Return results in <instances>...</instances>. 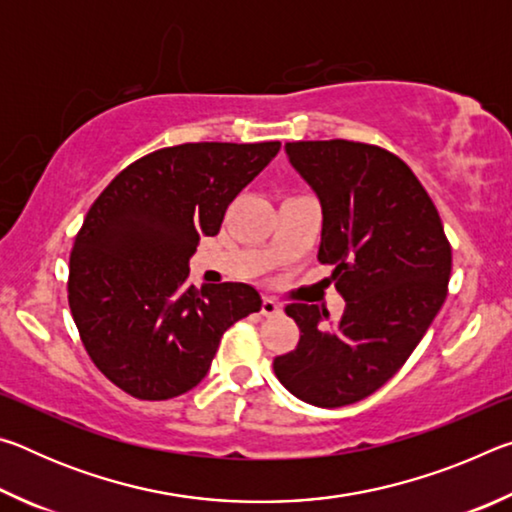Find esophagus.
Listing matches in <instances>:
<instances>
[{"mask_svg":"<svg viewBox=\"0 0 512 512\" xmlns=\"http://www.w3.org/2000/svg\"><path fill=\"white\" fill-rule=\"evenodd\" d=\"M280 311H282V307L277 305L273 298H264L262 300V314L264 316H280Z\"/></svg>","mask_w":512,"mask_h":512,"instance_id":"34e87169","label":"esophagus"}]
</instances>
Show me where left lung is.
I'll use <instances>...</instances> for the list:
<instances>
[{"mask_svg":"<svg viewBox=\"0 0 512 512\" xmlns=\"http://www.w3.org/2000/svg\"><path fill=\"white\" fill-rule=\"evenodd\" d=\"M284 151L323 207L318 262L334 266L345 309L325 327L327 309L287 305L300 341L273 370L298 400L336 409L375 393L411 357L447 298L452 246L395 153L350 140L289 142Z\"/></svg>","mask_w":512,"mask_h":512,"instance_id":"left-lung-1","label":"left lung"}]
</instances>
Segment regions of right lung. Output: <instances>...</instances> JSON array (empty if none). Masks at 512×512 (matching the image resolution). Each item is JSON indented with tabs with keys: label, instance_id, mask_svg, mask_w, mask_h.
Returning a JSON list of instances; mask_svg holds the SVG:
<instances>
[{
	"label": "right lung",
	"instance_id": "right-lung-1",
	"mask_svg": "<svg viewBox=\"0 0 512 512\" xmlns=\"http://www.w3.org/2000/svg\"><path fill=\"white\" fill-rule=\"evenodd\" d=\"M280 142L178 144L144 155L92 203L69 255L67 298L103 375L137 400L201 381L225 329L262 307L241 282L189 287V257Z\"/></svg>",
	"mask_w": 512,
	"mask_h": 512
}]
</instances>
